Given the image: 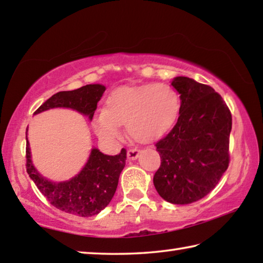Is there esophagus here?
Returning <instances> with one entry per match:
<instances>
[{"instance_id":"34e87169","label":"esophagus","mask_w":263,"mask_h":263,"mask_svg":"<svg viewBox=\"0 0 263 263\" xmlns=\"http://www.w3.org/2000/svg\"><path fill=\"white\" fill-rule=\"evenodd\" d=\"M139 150L138 148H128L127 150V158L130 160H135L138 158Z\"/></svg>"}]
</instances>
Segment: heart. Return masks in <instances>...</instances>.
Returning <instances> with one entry per match:
<instances>
[{
  "label": "heart",
  "mask_w": 263,
  "mask_h": 263,
  "mask_svg": "<svg viewBox=\"0 0 263 263\" xmlns=\"http://www.w3.org/2000/svg\"><path fill=\"white\" fill-rule=\"evenodd\" d=\"M179 93L166 84H146L121 87L106 99V109L93 116L97 135L106 142L121 136V124L138 143H152L165 136L181 113Z\"/></svg>",
  "instance_id": "heart-1"
}]
</instances>
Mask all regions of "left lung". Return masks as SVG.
Masks as SVG:
<instances>
[{
	"label": "left lung",
	"mask_w": 263,
	"mask_h": 263,
	"mask_svg": "<svg viewBox=\"0 0 263 263\" xmlns=\"http://www.w3.org/2000/svg\"><path fill=\"white\" fill-rule=\"evenodd\" d=\"M171 85L181 94L178 120L156 143L160 166L154 176L157 193L172 204L205 197L229 166L232 113L210 86L177 77Z\"/></svg>",
	"instance_id": "left-lung-1"
}]
</instances>
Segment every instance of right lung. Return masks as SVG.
Instances as JSON below:
<instances>
[{
	"instance_id": "obj_1",
	"label": "right lung",
	"mask_w": 263,
	"mask_h": 263,
	"mask_svg": "<svg viewBox=\"0 0 263 263\" xmlns=\"http://www.w3.org/2000/svg\"><path fill=\"white\" fill-rule=\"evenodd\" d=\"M105 89V86L94 84L82 86L74 91L58 92L46 100L34 115L54 107H68L88 116L92 120L98 101L103 97ZM125 163V148H121L120 154L116 156L104 155L98 148H93L79 175L69 181L53 183L42 177L34 167L27 140L26 169L35 185L53 206L80 217L94 216L108 205L118 186L119 176Z\"/></svg>"
}]
</instances>
